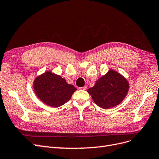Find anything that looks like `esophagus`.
<instances>
[{"instance_id": "esophagus-1", "label": "esophagus", "mask_w": 159, "mask_h": 159, "mask_svg": "<svg viewBox=\"0 0 159 159\" xmlns=\"http://www.w3.org/2000/svg\"><path fill=\"white\" fill-rule=\"evenodd\" d=\"M80 89H81V90H84V91H85V90H87V87H86V86H84V87H80Z\"/></svg>"}]
</instances>
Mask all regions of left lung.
I'll list each match as a JSON object with an SVG mask.
<instances>
[{"label":"left lung","instance_id":"left-lung-1","mask_svg":"<svg viewBox=\"0 0 159 159\" xmlns=\"http://www.w3.org/2000/svg\"><path fill=\"white\" fill-rule=\"evenodd\" d=\"M129 84L118 72L110 69L87 89L94 103L101 108L109 109L120 104L127 95Z\"/></svg>","mask_w":159,"mask_h":159}]
</instances>
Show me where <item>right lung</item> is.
Returning a JSON list of instances; mask_svg holds the SVG:
<instances>
[{"mask_svg": "<svg viewBox=\"0 0 159 159\" xmlns=\"http://www.w3.org/2000/svg\"><path fill=\"white\" fill-rule=\"evenodd\" d=\"M33 89L42 102L52 107H58L70 100L77 89L67 84L61 75L48 70L35 78Z\"/></svg>", "mask_w": 159, "mask_h": 159, "instance_id": "add662e5", "label": "right lung"}]
</instances>
